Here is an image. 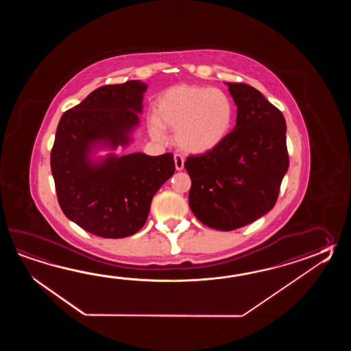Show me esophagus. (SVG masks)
Masks as SVG:
<instances>
[{
  "label": "esophagus",
  "mask_w": 351,
  "mask_h": 351,
  "mask_svg": "<svg viewBox=\"0 0 351 351\" xmlns=\"http://www.w3.org/2000/svg\"><path fill=\"white\" fill-rule=\"evenodd\" d=\"M174 165H176L177 171H182L184 168V158L182 157L180 154H176L174 156Z\"/></svg>",
  "instance_id": "esophagus-1"
}]
</instances>
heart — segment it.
Returning a JSON list of instances; mask_svg holds the SVG:
<instances>
[{
    "label": "heart",
    "mask_w": 351,
    "mask_h": 351,
    "mask_svg": "<svg viewBox=\"0 0 351 351\" xmlns=\"http://www.w3.org/2000/svg\"><path fill=\"white\" fill-rule=\"evenodd\" d=\"M154 117L150 133L156 139H165L163 128L176 129L180 149L202 154L216 149L228 136L234 105L223 90L180 84L158 97Z\"/></svg>",
    "instance_id": "heart-1"
}]
</instances>
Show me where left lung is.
I'll use <instances>...</instances> for the list:
<instances>
[{
    "mask_svg": "<svg viewBox=\"0 0 351 351\" xmlns=\"http://www.w3.org/2000/svg\"><path fill=\"white\" fill-rule=\"evenodd\" d=\"M227 85L237 105L236 127L216 149L184 162L189 207L219 231L252 223L274 208L289 169L282 112L247 84Z\"/></svg>",
    "mask_w": 351,
    "mask_h": 351,
    "instance_id": "8db88e82",
    "label": "left lung"
}]
</instances>
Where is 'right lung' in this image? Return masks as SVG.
<instances>
[{
    "label": "right lung",
    "mask_w": 351,
    "mask_h": 351,
    "mask_svg": "<svg viewBox=\"0 0 351 351\" xmlns=\"http://www.w3.org/2000/svg\"><path fill=\"white\" fill-rule=\"evenodd\" d=\"M147 84L104 85L62 114L51 150L58 201L82 230L104 239H124L142 228L158 189L176 171L172 153L150 157L97 149L125 148L139 125Z\"/></svg>",
    "instance_id": "add662e5"
}]
</instances>
